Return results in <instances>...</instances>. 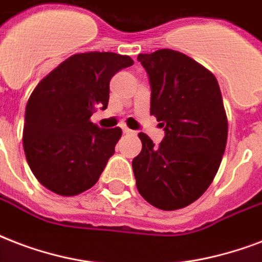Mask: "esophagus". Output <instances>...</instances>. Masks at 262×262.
I'll return each instance as SVG.
<instances>
[{"label":"esophagus","instance_id":"esophagus-1","mask_svg":"<svg viewBox=\"0 0 262 262\" xmlns=\"http://www.w3.org/2000/svg\"><path fill=\"white\" fill-rule=\"evenodd\" d=\"M121 129H123V133L128 134V135H129V134H134L133 129H129L128 127H125V125H123V127H121Z\"/></svg>","mask_w":262,"mask_h":262}]
</instances>
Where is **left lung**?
I'll list each match as a JSON object with an SVG mask.
<instances>
[{"mask_svg": "<svg viewBox=\"0 0 262 262\" xmlns=\"http://www.w3.org/2000/svg\"><path fill=\"white\" fill-rule=\"evenodd\" d=\"M151 87L150 113L165 137L146 134L133 160L139 194L163 210L188 206L213 182L226 150L228 123L217 79L186 54L161 49L139 54Z\"/></svg>", "mask_w": 262, "mask_h": 262, "instance_id": "1", "label": "left lung"}]
</instances>
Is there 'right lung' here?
I'll return each mask as SVG.
<instances>
[{"mask_svg":"<svg viewBox=\"0 0 262 262\" xmlns=\"http://www.w3.org/2000/svg\"><path fill=\"white\" fill-rule=\"evenodd\" d=\"M133 64L128 56L111 52L74 54L34 89L23 147L32 173L48 190L72 196L98 182L121 129L99 128L90 117L108 108L113 75Z\"/></svg>","mask_w":262,"mask_h":262,"instance_id":"add662e5","label":"right lung"}]
</instances>
